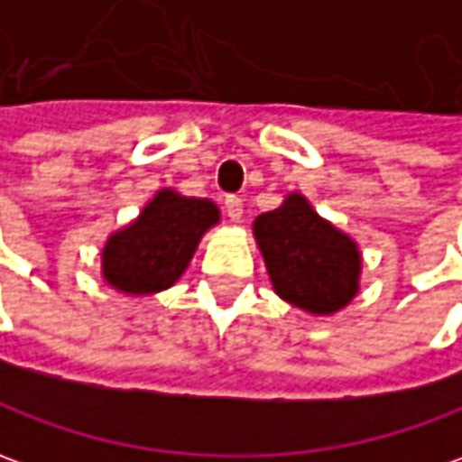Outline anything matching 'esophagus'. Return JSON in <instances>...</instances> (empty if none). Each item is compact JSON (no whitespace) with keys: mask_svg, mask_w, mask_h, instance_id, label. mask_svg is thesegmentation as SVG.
Returning <instances> with one entry per match:
<instances>
[{"mask_svg":"<svg viewBox=\"0 0 462 462\" xmlns=\"http://www.w3.org/2000/svg\"><path fill=\"white\" fill-rule=\"evenodd\" d=\"M225 212H227V217H230L232 222H240V219H243V199H240L237 194L225 197Z\"/></svg>","mask_w":462,"mask_h":462,"instance_id":"esophagus-1","label":"esophagus"}]
</instances>
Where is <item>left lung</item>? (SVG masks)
Returning <instances> with one entry per match:
<instances>
[{"instance_id": "8db88e82", "label": "left lung", "mask_w": 462, "mask_h": 462, "mask_svg": "<svg viewBox=\"0 0 462 462\" xmlns=\"http://www.w3.org/2000/svg\"><path fill=\"white\" fill-rule=\"evenodd\" d=\"M275 293L298 309L331 316L359 293L362 253L349 235L323 219L303 194L253 222Z\"/></svg>"}]
</instances>
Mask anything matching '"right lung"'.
I'll return each instance as SVG.
<instances>
[{
    "instance_id": "add662e5",
    "label": "right lung",
    "mask_w": 462,
    "mask_h": 462,
    "mask_svg": "<svg viewBox=\"0 0 462 462\" xmlns=\"http://www.w3.org/2000/svg\"><path fill=\"white\" fill-rule=\"evenodd\" d=\"M217 222L215 202L159 189L139 217L106 240L100 253L106 283L128 296L171 288L187 271L202 235Z\"/></svg>"
}]
</instances>
